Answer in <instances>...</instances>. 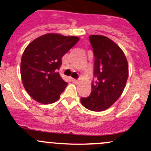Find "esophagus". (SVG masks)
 <instances>
[{
  "label": "esophagus",
  "instance_id": "34e87169",
  "mask_svg": "<svg viewBox=\"0 0 151 151\" xmlns=\"http://www.w3.org/2000/svg\"><path fill=\"white\" fill-rule=\"evenodd\" d=\"M71 81L74 83H79V80H76V79H71Z\"/></svg>",
  "mask_w": 151,
  "mask_h": 151
}]
</instances>
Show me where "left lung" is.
<instances>
[{"label":"left lung","mask_w":151,"mask_h":151,"mask_svg":"<svg viewBox=\"0 0 151 151\" xmlns=\"http://www.w3.org/2000/svg\"><path fill=\"white\" fill-rule=\"evenodd\" d=\"M89 40L95 58V80L91 84V95L81 98L80 101L86 109L100 112L112 106L122 94L129 76V66L122 50L109 38L92 35Z\"/></svg>","instance_id":"left-lung-1"}]
</instances>
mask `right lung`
Returning a JSON list of instances; mask_svg holds the SVG:
<instances>
[{
	"label": "right lung",
	"instance_id": "1",
	"mask_svg": "<svg viewBox=\"0 0 151 151\" xmlns=\"http://www.w3.org/2000/svg\"><path fill=\"white\" fill-rule=\"evenodd\" d=\"M79 39L77 36L47 33L25 48L21 59V77L24 88L33 99L42 104L58 100L68 84L58 71L61 58Z\"/></svg>",
	"mask_w": 151,
	"mask_h": 151
}]
</instances>
